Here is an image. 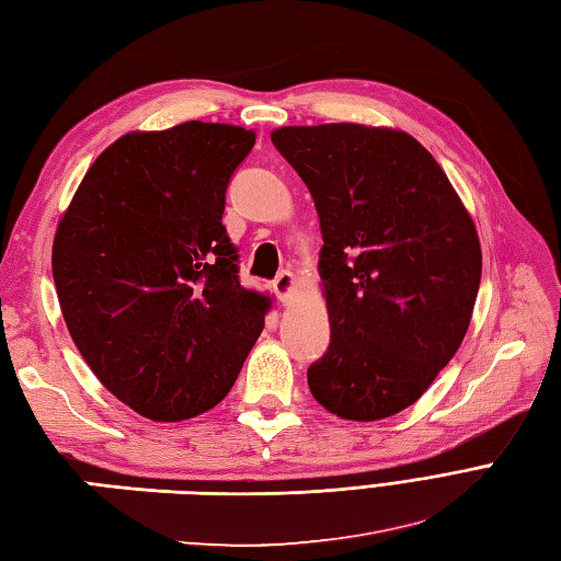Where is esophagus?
Segmentation results:
<instances>
[{"label":"esophagus","mask_w":561,"mask_h":561,"mask_svg":"<svg viewBox=\"0 0 561 561\" xmlns=\"http://www.w3.org/2000/svg\"><path fill=\"white\" fill-rule=\"evenodd\" d=\"M293 288H295V276L290 271H280L278 276H276V280H273V293L278 295V300H288L290 297V293H293Z\"/></svg>","instance_id":"obj_1"}]
</instances>
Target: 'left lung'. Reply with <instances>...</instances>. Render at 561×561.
Listing matches in <instances>:
<instances>
[{"label":"left lung","instance_id":"obj_1","mask_svg":"<svg viewBox=\"0 0 561 561\" xmlns=\"http://www.w3.org/2000/svg\"><path fill=\"white\" fill-rule=\"evenodd\" d=\"M273 146L314 198L331 341L309 391L343 420L413 405L468 331L482 252L468 210L413 136L363 124L283 127Z\"/></svg>","mask_w":561,"mask_h":561}]
</instances>
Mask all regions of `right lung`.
Returning <instances> with one entry per match:
<instances>
[{
	"mask_svg": "<svg viewBox=\"0 0 561 561\" xmlns=\"http://www.w3.org/2000/svg\"><path fill=\"white\" fill-rule=\"evenodd\" d=\"M254 131L184 122L124 134L59 220L53 276L79 353L136 413L175 422L218 405L264 329L222 226Z\"/></svg>",
	"mask_w": 561,
	"mask_h": 561,
	"instance_id": "1",
	"label": "right lung"
}]
</instances>
